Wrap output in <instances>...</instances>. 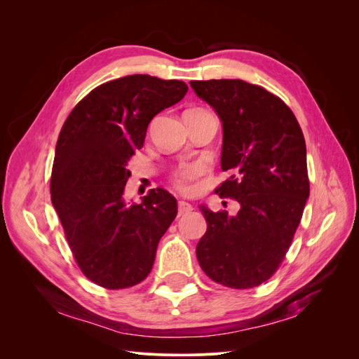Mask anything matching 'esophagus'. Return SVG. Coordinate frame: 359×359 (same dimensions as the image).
<instances>
[{
    "instance_id": "esophagus-1",
    "label": "esophagus",
    "mask_w": 359,
    "mask_h": 359,
    "mask_svg": "<svg viewBox=\"0 0 359 359\" xmlns=\"http://www.w3.org/2000/svg\"><path fill=\"white\" fill-rule=\"evenodd\" d=\"M191 211H193V206L189 202H184V201L178 202V215H186Z\"/></svg>"
}]
</instances>
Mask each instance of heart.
<instances>
[{
  "instance_id": "obj_1",
  "label": "heart",
  "mask_w": 359,
  "mask_h": 359,
  "mask_svg": "<svg viewBox=\"0 0 359 359\" xmlns=\"http://www.w3.org/2000/svg\"><path fill=\"white\" fill-rule=\"evenodd\" d=\"M201 173V166L199 165H193V163H186V165H181L177 172H175V182L177 186L182 190L187 191L190 190V182L196 178Z\"/></svg>"
}]
</instances>
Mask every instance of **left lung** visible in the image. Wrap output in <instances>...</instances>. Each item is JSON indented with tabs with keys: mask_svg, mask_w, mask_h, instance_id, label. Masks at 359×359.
I'll list each match as a JSON object with an SVG mask.
<instances>
[{
	"mask_svg": "<svg viewBox=\"0 0 359 359\" xmlns=\"http://www.w3.org/2000/svg\"><path fill=\"white\" fill-rule=\"evenodd\" d=\"M223 127L215 191L240 203L231 215L201 205L206 232L196 245L203 273L233 289L262 285L285 259L310 194L306 140L286 103L241 79L191 81Z\"/></svg>",
	"mask_w": 359,
	"mask_h": 359,
	"instance_id": "left-lung-1",
	"label": "left lung"
}]
</instances>
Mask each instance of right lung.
Masks as SVG:
<instances>
[{"label":"right lung","instance_id":"obj_1","mask_svg":"<svg viewBox=\"0 0 359 359\" xmlns=\"http://www.w3.org/2000/svg\"><path fill=\"white\" fill-rule=\"evenodd\" d=\"M189 86L130 74L94 88L74 106L55 148L50 199L82 273L106 289L145 280L160 238L177 217V199L149 190L127 203V163L144 147L158 112L182 100Z\"/></svg>","mask_w":359,"mask_h":359}]
</instances>
